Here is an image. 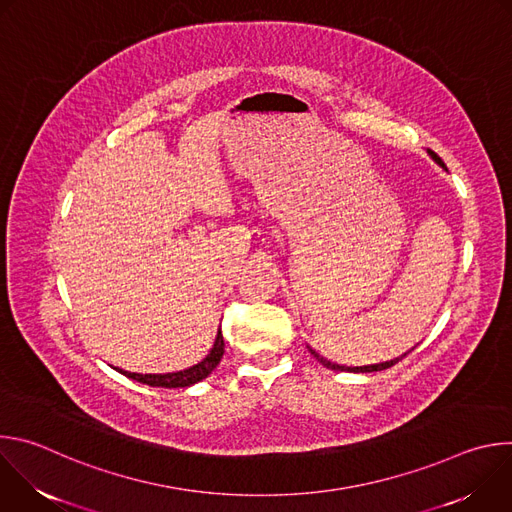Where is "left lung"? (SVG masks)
I'll use <instances>...</instances> for the list:
<instances>
[{
    "mask_svg": "<svg viewBox=\"0 0 512 512\" xmlns=\"http://www.w3.org/2000/svg\"><path fill=\"white\" fill-rule=\"evenodd\" d=\"M427 154H429V158L437 164V166H442V168H446L444 166V162H442V158L437 156L435 152H431V150H427ZM310 348V346H308ZM413 350V348H411ZM409 350V352H411ZM310 352L314 354V358L318 360V362H322L326 369H332V371H344V373H375V371H385V369H391L393 364H397L399 360H403V356H407L409 352H405V354H401V356H397V358H393V360H387V362H377V364H364V367H342V364H336V362H330L328 358H324V356H320L314 348H310Z\"/></svg>",
    "mask_w": 512,
    "mask_h": 512,
    "instance_id": "8db88e82",
    "label": "left lung"
}]
</instances>
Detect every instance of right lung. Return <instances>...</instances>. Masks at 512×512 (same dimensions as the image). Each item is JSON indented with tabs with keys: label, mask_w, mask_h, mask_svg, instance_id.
Segmentation results:
<instances>
[{
	"label": "right lung",
	"mask_w": 512,
	"mask_h": 512,
	"mask_svg": "<svg viewBox=\"0 0 512 512\" xmlns=\"http://www.w3.org/2000/svg\"><path fill=\"white\" fill-rule=\"evenodd\" d=\"M225 354V340H223V332L221 328H218L216 332V338H214V344L210 348V352L196 364H192V367L184 369V371H176V373H164V375H141V373H129V371H123V369H117L113 367L117 373L125 375L127 379H133L137 383H143V385H150V387H166V389H178V387H190V385H196L198 381L206 379L214 369L216 364L221 362Z\"/></svg>",
	"instance_id": "right-lung-1"
}]
</instances>
